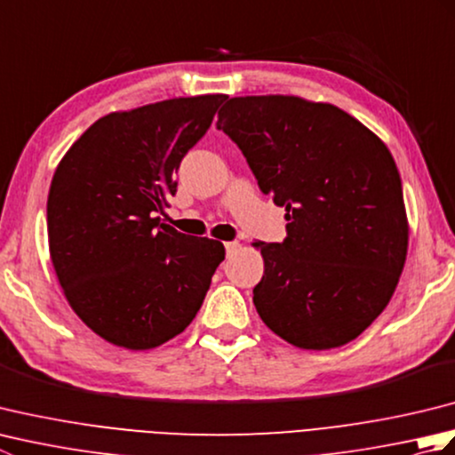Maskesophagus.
<instances>
[{"label":"esophagus","instance_id":"34e87169","mask_svg":"<svg viewBox=\"0 0 455 455\" xmlns=\"http://www.w3.org/2000/svg\"><path fill=\"white\" fill-rule=\"evenodd\" d=\"M238 248H240V244L236 243V240H233V243H227V244H225V250H227V256H230V254H235Z\"/></svg>","mask_w":455,"mask_h":455}]
</instances>
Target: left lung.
<instances>
[{
	"mask_svg": "<svg viewBox=\"0 0 455 455\" xmlns=\"http://www.w3.org/2000/svg\"><path fill=\"white\" fill-rule=\"evenodd\" d=\"M217 129L287 211L283 243H256L264 256L254 287L259 318L305 350L354 340L387 307L407 258L391 152L352 115L291 95L228 100Z\"/></svg>",
	"mask_w": 455,
	"mask_h": 455,
	"instance_id": "left-lung-1",
	"label": "left lung"
}]
</instances>
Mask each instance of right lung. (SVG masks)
<instances>
[{"mask_svg":"<svg viewBox=\"0 0 455 455\" xmlns=\"http://www.w3.org/2000/svg\"><path fill=\"white\" fill-rule=\"evenodd\" d=\"M225 100L197 95L109 113L58 164L46 203L52 266L68 303L103 340L150 350L201 308L225 246L156 215Z\"/></svg>","mask_w":455,"mask_h":455,"instance_id":"add662e5","label":"right lung"}]
</instances>
